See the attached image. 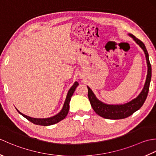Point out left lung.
<instances>
[{
  "mask_svg": "<svg viewBox=\"0 0 156 156\" xmlns=\"http://www.w3.org/2000/svg\"><path fill=\"white\" fill-rule=\"evenodd\" d=\"M129 35L133 38V40L143 49L147 65V74L144 87L141 93L130 102L123 105H107L100 101L95 97L93 92L88 87V95L92 108L96 113L101 117L108 119H122L127 118L133 114L143 106L146 100L150 88V84L151 78V66L149 59V54L144 44L140 39L135 37L133 35L129 34Z\"/></svg>",
  "mask_w": 156,
  "mask_h": 156,
  "instance_id": "1",
  "label": "left lung"
}]
</instances>
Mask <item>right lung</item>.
Instances as JSON below:
<instances>
[{"instance_id": "add662e5", "label": "right lung", "mask_w": 156, "mask_h": 156, "mask_svg": "<svg viewBox=\"0 0 156 156\" xmlns=\"http://www.w3.org/2000/svg\"><path fill=\"white\" fill-rule=\"evenodd\" d=\"M78 86V82H75L74 84H73L72 87L69 89L67 96H66V101L64 102V106H63V108L61 110V111L58 112L57 115H55V116H53V117H49V118H44V119H37V118H32L31 117H29V116L25 115L24 114L21 113V112L19 111L17 109V111L20 114H21L22 116H23L25 118L27 119L28 121H31L33 123H34L35 125H42V126H48V125H51L57 123V122H59L60 121L63 120L64 118H66V116H67L69 109V101H70V99L72 96L74 94V92L76 90V88Z\"/></svg>"}]
</instances>
